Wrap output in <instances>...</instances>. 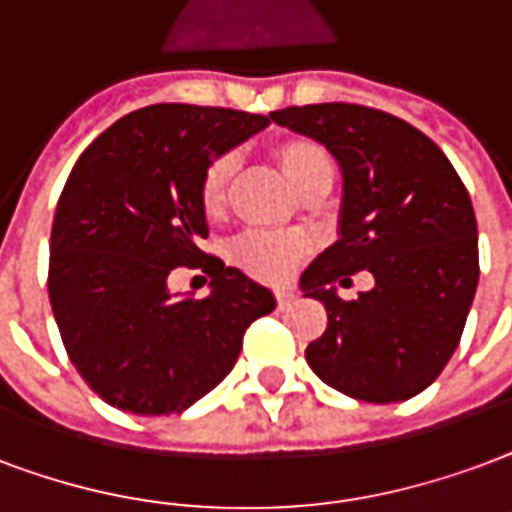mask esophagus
<instances>
[{"instance_id": "obj_1", "label": "esophagus", "mask_w": 512, "mask_h": 512, "mask_svg": "<svg viewBox=\"0 0 512 512\" xmlns=\"http://www.w3.org/2000/svg\"><path fill=\"white\" fill-rule=\"evenodd\" d=\"M293 298L295 295L290 293V290H279V293H276V306H279V309H287V306L293 304Z\"/></svg>"}]
</instances>
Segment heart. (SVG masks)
<instances>
[{
  "mask_svg": "<svg viewBox=\"0 0 512 512\" xmlns=\"http://www.w3.org/2000/svg\"><path fill=\"white\" fill-rule=\"evenodd\" d=\"M268 157L287 184L306 200L317 203L333 189L336 181V160L320 140L290 135L276 140L268 149ZM238 162L233 154H217L200 176V208L208 219H222L233 200ZM309 252L306 238L279 236V233H249L233 246V260L246 274L263 282H285Z\"/></svg>",
  "mask_w": 512,
  "mask_h": 512,
  "instance_id": "b5f03b06",
  "label": "heart"
}]
</instances>
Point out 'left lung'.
I'll return each instance as SVG.
<instances>
[{
    "mask_svg": "<svg viewBox=\"0 0 512 512\" xmlns=\"http://www.w3.org/2000/svg\"><path fill=\"white\" fill-rule=\"evenodd\" d=\"M271 121L320 140L344 179L339 241L301 276L306 298L328 312L306 363L352 399L418 396L456 352L478 290V222L464 181L434 140L377 108L293 105ZM358 270L375 287L344 302L335 285Z\"/></svg>",
    "mask_w": 512,
    "mask_h": 512,
    "instance_id": "obj_1",
    "label": "left lung"
}]
</instances>
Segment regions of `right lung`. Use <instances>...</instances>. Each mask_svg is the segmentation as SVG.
Masks as SVG:
<instances>
[{
	"mask_svg": "<svg viewBox=\"0 0 512 512\" xmlns=\"http://www.w3.org/2000/svg\"><path fill=\"white\" fill-rule=\"evenodd\" d=\"M268 116L162 102L127 113L89 143L56 203L48 298L86 385L135 415L184 412L236 366L244 333L274 295L200 252V176L268 127ZM203 267L212 295L167 290L173 267Z\"/></svg>",
	"mask_w": 512,
	"mask_h": 512,
	"instance_id": "1",
	"label": "right lung"
}]
</instances>
